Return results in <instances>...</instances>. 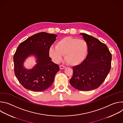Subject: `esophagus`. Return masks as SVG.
Returning a JSON list of instances; mask_svg holds the SVG:
<instances>
[{"mask_svg":"<svg viewBox=\"0 0 123 123\" xmlns=\"http://www.w3.org/2000/svg\"><path fill=\"white\" fill-rule=\"evenodd\" d=\"M66 68V67H65V66H63V65H60V68L61 69H64V68Z\"/></svg>","mask_w":123,"mask_h":123,"instance_id":"1","label":"esophagus"}]
</instances>
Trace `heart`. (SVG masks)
<instances>
[{
  "label": "heart",
  "instance_id": "obj_1",
  "mask_svg": "<svg viewBox=\"0 0 123 123\" xmlns=\"http://www.w3.org/2000/svg\"><path fill=\"white\" fill-rule=\"evenodd\" d=\"M49 56L55 63L59 62L65 55L68 64L75 66L81 64L88 54V45L84 39L71 37H64L57 41L56 47L49 49Z\"/></svg>",
  "mask_w": 123,
  "mask_h": 123
}]
</instances>
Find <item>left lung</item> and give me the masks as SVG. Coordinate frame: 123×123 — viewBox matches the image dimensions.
I'll use <instances>...</instances> for the list:
<instances>
[{
  "label": "left lung",
  "mask_w": 123,
  "mask_h": 123,
  "mask_svg": "<svg viewBox=\"0 0 123 123\" xmlns=\"http://www.w3.org/2000/svg\"><path fill=\"white\" fill-rule=\"evenodd\" d=\"M80 34L88 45V54L81 64L73 67L69 83L77 90L90 91L98 88L106 78L112 56L106 44L90 35Z\"/></svg>",
  "instance_id": "left-lung-1"
}]
</instances>
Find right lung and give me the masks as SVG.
<instances>
[{"label":"right lung","instance_id":"right-lung-1","mask_svg":"<svg viewBox=\"0 0 123 123\" xmlns=\"http://www.w3.org/2000/svg\"><path fill=\"white\" fill-rule=\"evenodd\" d=\"M56 37L55 34L39 32L28 38L17 47L13 56L14 74L25 89L41 92L53 83L59 67L51 61L48 50ZM31 55L36 57L37 64L32 69H27L24 63Z\"/></svg>","mask_w":123,"mask_h":123}]
</instances>
